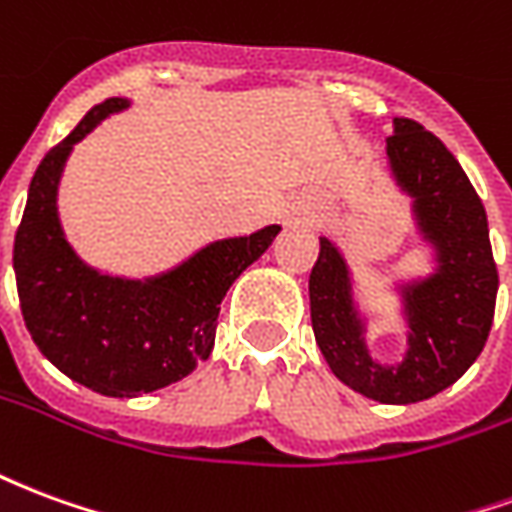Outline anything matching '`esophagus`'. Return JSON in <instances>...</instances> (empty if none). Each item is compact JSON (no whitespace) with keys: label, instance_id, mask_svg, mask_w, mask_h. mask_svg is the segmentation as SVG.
<instances>
[{"label":"esophagus","instance_id":"1","mask_svg":"<svg viewBox=\"0 0 512 512\" xmlns=\"http://www.w3.org/2000/svg\"><path fill=\"white\" fill-rule=\"evenodd\" d=\"M315 213H318V202H307L301 211H296V216H293L290 222H312V219H315Z\"/></svg>","mask_w":512,"mask_h":512}]
</instances>
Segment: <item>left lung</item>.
Listing matches in <instances>:
<instances>
[{
    "label": "left lung",
    "instance_id": "8db88e82",
    "mask_svg": "<svg viewBox=\"0 0 512 512\" xmlns=\"http://www.w3.org/2000/svg\"><path fill=\"white\" fill-rule=\"evenodd\" d=\"M386 164L411 200L417 235L430 249V274L395 279L406 351L395 365L370 354L367 318L354 296V274L340 246L321 235L310 274L315 343L326 365L359 395L408 406L439 395L474 365L496 307L494 252L477 191L439 136L408 120H392Z\"/></svg>",
    "mask_w": 512,
    "mask_h": 512
}]
</instances>
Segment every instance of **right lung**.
Masks as SVG:
<instances>
[{
	"mask_svg": "<svg viewBox=\"0 0 512 512\" xmlns=\"http://www.w3.org/2000/svg\"><path fill=\"white\" fill-rule=\"evenodd\" d=\"M109 98L51 147L29 183L13 244L18 299L40 354L76 384L106 397H139L175 384L211 356L219 304L279 235L211 241L178 266L131 279L98 271L76 255L60 222L57 194L73 147L109 115L128 109Z\"/></svg>",
	"mask_w": 512,
	"mask_h": 512,
	"instance_id": "right-lung-1",
	"label": "right lung"
}]
</instances>
